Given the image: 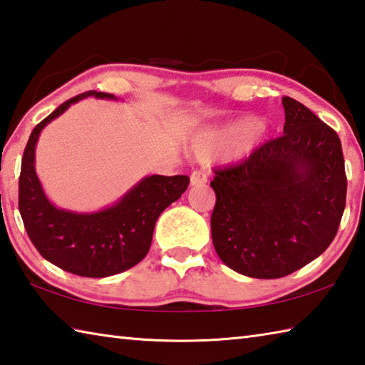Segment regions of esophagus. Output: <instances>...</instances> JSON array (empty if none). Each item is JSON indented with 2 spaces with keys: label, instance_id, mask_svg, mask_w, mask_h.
Wrapping results in <instances>:
<instances>
[{
  "label": "esophagus",
  "instance_id": "esophagus-1",
  "mask_svg": "<svg viewBox=\"0 0 365 365\" xmlns=\"http://www.w3.org/2000/svg\"><path fill=\"white\" fill-rule=\"evenodd\" d=\"M190 183L192 187H199V185H205L207 183V173L205 170H195L190 177Z\"/></svg>",
  "mask_w": 365,
  "mask_h": 365
}]
</instances>
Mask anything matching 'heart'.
Wrapping results in <instances>:
<instances>
[{"instance_id": "obj_1", "label": "heart", "mask_w": 365, "mask_h": 365, "mask_svg": "<svg viewBox=\"0 0 365 365\" xmlns=\"http://www.w3.org/2000/svg\"><path fill=\"white\" fill-rule=\"evenodd\" d=\"M258 123L252 118H245L234 123L227 128H223L220 131H212L207 134H201L199 138L192 140V152L199 156H209L213 153H218L221 150H226L237 144L242 139H245L247 135L252 134Z\"/></svg>"}]
</instances>
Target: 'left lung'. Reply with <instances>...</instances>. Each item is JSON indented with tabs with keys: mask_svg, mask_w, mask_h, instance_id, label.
<instances>
[{
	"mask_svg": "<svg viewBox=\"0 0 365 365\" xmlns=\"http://www.w3.org/2000/svg\"><path fill=\"white\" fill-rule=\"evenodd\" d=\"M280 138L239 164L215 169L210 227L227 267L253 278H280L331 245L346 202L345 160L337 133L284 96Z\"/></svg>",
	"mask_w": 365,
	"mask_h": 365,
	"instance_id": "1",
	"label": "left lung"
}]
</instances>
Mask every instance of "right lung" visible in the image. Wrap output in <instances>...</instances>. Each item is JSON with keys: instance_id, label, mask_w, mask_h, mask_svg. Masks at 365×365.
<instances>
[{"instance_id": "1", "label": "right lung", "mask_w": 365, "mask_h": 365, "mask_svg": "<svg viewBox=\"0 0 365 365\" xmlns=\"http://www.w3.org/2000/svg\"><path fill=\"white\" fill-rule=\"evenodd\" d=\"M88 96L117 99L110 93L85 91L56 107L31 131L21 158L19 210L28 237L42 258L74 275L103 278L125 272L145 258L156 220L183 195L190 177H145L117 204L99 212L76 213L55 207L36 175V142L46 125Z\"/></svg>"}]
</instances>
